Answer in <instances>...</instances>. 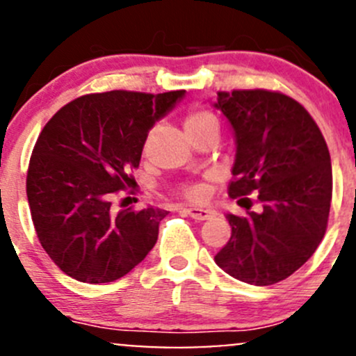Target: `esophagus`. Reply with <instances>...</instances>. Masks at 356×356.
Listing matches in <instances>:
<instances>
[{"label": "esophagus", "mask_w": 356, "mask_h": 356, "mask_svg": "<svg viewBox=\"0 0 356 356\" xmlns=\"http://www.w3.org/2000/svg\"><path fill=\"white\" fill-rule=\"evenodd\" d=\"M186 213H188V215L191 216V218L200 220V222H203V220L211 218V216H213V211H211V209H207V208H196V207H193V208H186Z\"/></svg>", "instance_id": "1"}]
</instances>
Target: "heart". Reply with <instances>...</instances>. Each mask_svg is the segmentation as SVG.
I'll return each instance as SVG.
<instances>
[{
  "label": "heart",
  "instance_id": "b5f03b06",
  "mask_svg": "<svg viewBox=\"0 0 356 356\" xmlns=\"http://www.w3.org/2000/svg\"><path fill=\"white\" fill-rule=\"evenodd\" d=\"M184 128L188 134L197 133V131L207 129V128H218V119H216V115L211 114L209 111H204V109L191 111L189 114L186 115ZM204 194H207V188H204L203 184H193L184 189V196L189 197V200H196V201L203 200Z\"/></svg>",
  "mask_w": 356,
  "mask_h": 356
}]
</instances>
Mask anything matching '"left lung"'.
Instances as JSON below:
<instances>
[{
	"instance_id": "8db88e82",
	"label": "left lung",
	"mask_w": 356,
	"mask_h": 356,
	"mask_svg": "<svg viewBox=\"0 0 356 356\" xmlns=\"http://www.w3.org/2000/svg\"><path fill=\"white\" fill-rule=\"evenodd\" d=\"M213 107L227 118L237 147L228 194L257 191L261 203L245 216L227 213L232 235L215 263L249 285H275L305 264L326 234L332 196L327 145L309 112L283 93L218 92Z\"/></svg>"
}]
</instances>
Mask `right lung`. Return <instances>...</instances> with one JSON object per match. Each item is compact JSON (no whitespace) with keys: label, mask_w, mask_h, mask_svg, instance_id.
I'll list each match as a JSON object with an SVG mask.
<instances>
[{"label":"right lung","mask_w":356,"mask_h":356,"mask_svg":"<svg viewBox=\"0 0 356 356\" xmlns=\"http://www.w3.org/2000/svg\"><path fill=\"white\" fill-rule=\"evenodd\" d=\"M186 90H112L66 104L44 126L30 156L27 197L37 237L63 273L81 283H109L141 263L168 215L160 208H112L129 188L149 129Z\"/></svg>","instance_id":"add662e5"}]
</instances>
